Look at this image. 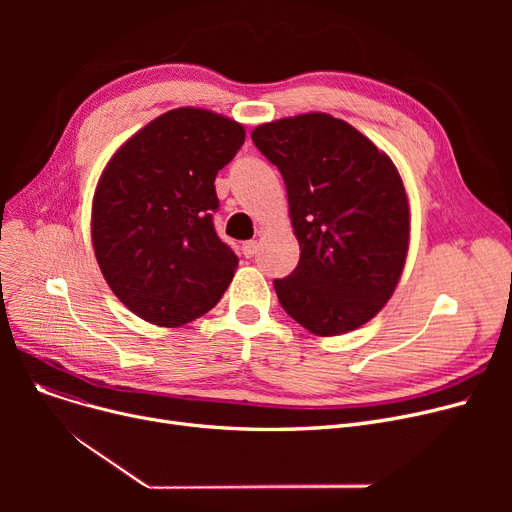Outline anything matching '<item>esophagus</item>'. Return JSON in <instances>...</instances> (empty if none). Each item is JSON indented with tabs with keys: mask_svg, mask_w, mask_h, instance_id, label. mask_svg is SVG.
Here are the masks:
<instances>
[{
	"mask_svg": "<svg viewBox=\"0 0 512 512\" xmlns=\"http://www.w3.org/2000/svg\"><path fill=\"white\" fill-rule=\"evenodd\" d=\"M255 253H257V242L255 240H247L245 245H242V255H245L247 259H251Z\"/></svg>",
	"mask_w": 512,
	"mask_h": 512,
	"instance_id": "obj_1",
	"label": "esophagus"
}]
</instances>
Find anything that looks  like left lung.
Here are the masks:
<instances>
[{"label": "left lung", "mask_w": 512, "mask_h": 512, "mask_svg": "<svg viewBox=\"0 0 512 512\" xmlns=\"http://www.w3.org/2000/svg\"><path fill=\"white\" fill-rule=\"evenodd\" d=\"M255 147L280 170L301 259L274 280L282 309L317 336L378 313L409 249V201L392 159L344 120L303 114L261 124Z\"/></svg>", "instance_id": "1"}]
</instances>
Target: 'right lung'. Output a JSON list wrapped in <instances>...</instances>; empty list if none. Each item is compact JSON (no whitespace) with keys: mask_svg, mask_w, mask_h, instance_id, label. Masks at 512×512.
Here are the masks:
<instances>
[{"mask_svg":"<svg viewBox=\"0 0 512 512\" xmlns=\"http://www.w3.org/2000/svg\"><path fill=\"white\" fill-rule=\"evenodd\" d=\"M242 143L238 122L178 107L128 139L101 174L95 257L116 297L149 324H188L232 282L238 257L215 232L213 182Z\"/></svg>","mask_w":512,"mask_h":512,"instance_id":"right-lung-1","label":"right lung"}]
</instances>
